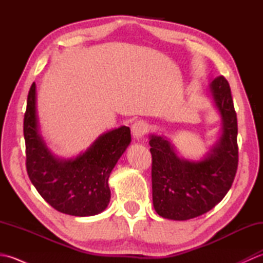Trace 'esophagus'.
I'll list each match as a JSON object with an SVG mask.
<instances>
[{
  "instance_id": "obj_1",
  "label": "esophagus",
  "mask_w": 263,
  "mask_h": 263,
  "mask_svg": "<svg viewBox=\"0 0 263 263\" xmlns=\"http://www.w3.org/2000/svg\"><path fill=\"white\" fill-rule=\"evenodd\" d=\"M148 131V124L144 121H137L132 125V135L135 138L139 139L146 135Z\"/></svg>"
}]
</instances>
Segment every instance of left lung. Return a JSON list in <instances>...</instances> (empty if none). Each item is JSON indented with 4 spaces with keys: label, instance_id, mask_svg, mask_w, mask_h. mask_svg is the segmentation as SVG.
Instances as JSON below:
<instances>
[{
    "label": "left lung",
    "instance_id": "1",
    "mask_svg": "<svg viewBox=\"0 0 263 263\" xmlns=\"http://www.w3.org/2000/svg\"><path fill=\"white\" fill-rule=\"evenodd\" d=\"M210 92L222 120L221 137L198 161L180 158L163 137H150L153 202L156 212L173 220H187L211 210L224 199L238 165L237 117L230 83L217 77Z\"/></svg>",
    "mask_w": 263,
    "mask_h": 263
}]
</instances>
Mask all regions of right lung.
Wrapping results in <instances>:
<instances>
[{"instance_id":"right-lung-1","label":"right lung","mask_w":263,"mask_h":263,"mask_svg":"<svg viewBox=\"0 0 263 263\" xmlns=\"http://www.w3.org/2000/svg\"><path fill=\"white\" fill-rule=\"evenodd\" d=\"M24 136L28 176L47 203L78 217L95 216L106 209L110 199L108 177L131 142L130 127L104 133L76 158H57L38 131L33 82L28 93Z\"/></svg>"}]
</instances>
